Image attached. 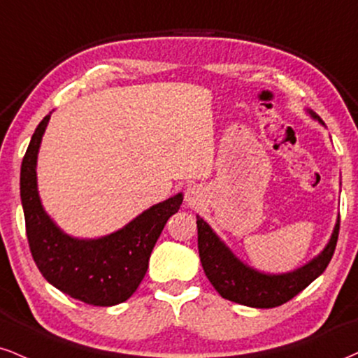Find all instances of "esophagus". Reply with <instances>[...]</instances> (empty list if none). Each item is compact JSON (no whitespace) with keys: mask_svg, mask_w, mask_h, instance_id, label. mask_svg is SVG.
I'll use <instances>...</instances> for the list:
<instances>
[{"mask_svg":"<svg viewBox=\"0 0 358 358\" xmlns=\"http://www.w3.org/2000/svg\"><path fill=\"white\" fill-rule=\"evenodd\" d=\"M204 201V191L201 186H187L186 189V204L191 207H197Z\"/></svg>","mask_w":358,"mask_h":358,"instance_id":"obj_1","label":"esophagus"}]
</instances>
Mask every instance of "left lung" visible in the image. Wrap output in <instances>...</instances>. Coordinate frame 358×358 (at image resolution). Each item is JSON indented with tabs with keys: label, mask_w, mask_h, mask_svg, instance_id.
<instances>
[{
	"label": "left lung",
	"mask_w": 358,
	"mask_h": 358,
	"mask_svg": "<svg viewBox=\"0 0 358 358\" xmlns=\"http://www.w3.org/2000/svg\"><path fill=\"white\" fill-rule=\"evenodd\" d=\"M308 113L320 121L315 113ZM196 219L197 247H199L201 264L207 279L224 299L255 308L279 307L302 292L310 282H314L327 268L335 245H337L338 229H341V217H338L327 247L322 250L319 257L310 260L307 266L294 272L280 273V275H267V273H260L244 266L239 259L234 257V254L215 236L213 229L207 226L204 219H201L199 215Z\"/></svg>",
	"instance_id": "left-lung-1"
}]
</instances>
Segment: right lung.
<instances>
[{
	"label": "right lung",
	"instance_id": "obj_1",
	"mask_svg": "<svg viewBox=\"0 0 358 358\" xmlns=\"http://www.w3.org/2000/svg\"><path fill=\"white\" fill-rule=\"evenodd\" d=\"M51 114L34 131L21 164V202L31 255L43 277L61 292L87 303L111 307L127 301L148 272L149 257L167 219L179 210L182 194L144 210L101 239L66 236L43 210L36 186V159Z\"/></svg>",
	"mask_w": 358,
	"mask_h": 358
}]
</instances>
